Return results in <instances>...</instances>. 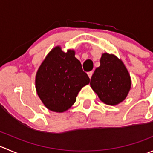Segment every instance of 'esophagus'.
Instances as JSON below:
<instances>
[{
    "label": "esophagus",
    "mask_w": 153,
    "mask_h": 153,
    "mask_svg": "<svg viewBox=\"0 0 153 153\" xmlns=\"http://www.w3.org/2000/svg\"><path fill=\"white\" fill-rule=\"evenodd\" d=\"M92 73H93V71H90V72H89L87 73L88 74V76H89V78H91V77H92Z\"/></svg>",
    "instance_id": "1"
}]
</instances>
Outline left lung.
Segmentation results:
<instances>
[{"label": "left lung", "instance_id": "1", "mask_svg": "<svg viewBox=\"0 0 153 153\" xmlns=\"http://www.w3.org/2000/svg\"><path fill=\"white\" fill-rule=\"evenodd\" d=\"M100 64L91 78V87L104 104L117 105L127 96L130 75L124 63L112 54H103Z\"/></svg>", "mask_w": 153, "mask_h": 153}]
</instances>
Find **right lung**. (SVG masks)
Listing matches in <instances>:
<instances>
[{
    "label": "right lung",
    "instance_id": "1",
    "mask_svg": "<svg viewBox=\"0 0 153 153\" xmlns=\"http://www.w3.org/2000/svg\"><path fill=\"white\" fill-rule=\"evenodd\" d=\"M89 83V78L75 57V51L64 52L60 47L49 52L35 77L38 96L47 109L56 112L69 109L80 90Z\"/></svg>",
    "mask_w": 153,
    "mask_h": 153
}]
</instances>
